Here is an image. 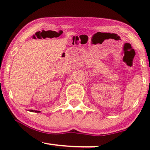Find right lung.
<instances>
[{"label":"right lung","mask_w":150,"mask_h":150,"mask_svg":"<svg viewBox=\"0 0 150 150\" xmlns=\"http://www.w3.org/2000/svg\"><path fill=\"white\" fill-rule=\"evenodd\" d=\"M32 112H34V111H35V112H37V113L40 112V111H34V110H32Z\"/></svg>","instance_id":"right-lung-1"}]
</instances>
